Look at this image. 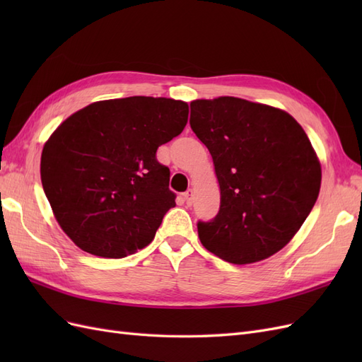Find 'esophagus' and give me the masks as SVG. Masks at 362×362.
<instances>
[{
    "instance_id": "esophagus-1",
    "label": "esophagus",
    "mask_w": 362,
    "mask_h": 362,
    "mask_svg": "<svg viewBox=\"0 0 362 362\" xmlns=\"http://www.w3.org/2000/svg\"><path fill=\"white\" fill-rule=\"evenodd\" d=\"M184 199H185V204L192 205V204H193V199H194V192H193L192 189H189L187 192L184 193Z\"/></svg>"
}]
</instances>
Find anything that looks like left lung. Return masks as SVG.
Returning a JSON list of instances; mask_svg holds the SVG:
<instances>
[{
    "mask_svg": "<svg viewBox=\"0 0 362 362\" xmlns=\"http://www.w3.org/2000/svg\"><path fill=\"white\" fill-rule=\"evenodd\" d=\"M190 127L210 151L221 208L198 222L206 250L233 264L266 259L311 213L322 168L308 136L279 108L234 96L196 100Z\"/></svg>",
    "mask_w": 362,
    "mask_h": 362,
    "instance_id": "left-lung-1",
    "label": "left lung"
}]
</instances>
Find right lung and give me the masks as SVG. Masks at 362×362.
I'll list each match as a JSON object with an SVG mask.
<instances>
[{"label":"right lung","mask_w":362,"mask_h":362,"mask_svg":"<svg viewBox=\"0 0 362 362\" xmlns=\"http://www.w3.org/2000/svg\"><path fill=\"white\" fill-rule=\"evenodd\" d=\"M189 105L129 96L69 116L43 146L40 178L59 225L80 249L124 258L156 237L175 206L160 145L181 134Z\"/></svg>","instance_id":"right-lung-1"}]
</instances>
